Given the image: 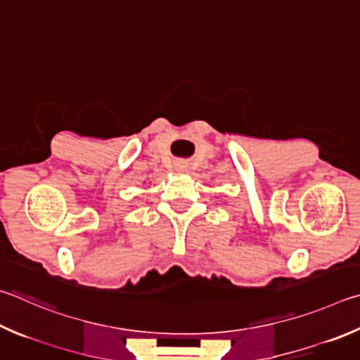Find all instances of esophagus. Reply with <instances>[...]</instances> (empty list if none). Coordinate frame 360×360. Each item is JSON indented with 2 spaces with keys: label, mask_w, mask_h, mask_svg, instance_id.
Instances as JSON below:
<instances>
[{
  "label": "esophagus",
  "mask_w": 360,
  "mask_h": 360,
  "mask_svg": "<svg viewBox=\"0 0 360 360\" xmlns=\"http://www.w3.org/2000/svg\"><path fill=\"white\" fill-rule=\"evenodd\" d=\"M174 167H176V169H178V172H181V173H184L186 169H187V165H186L184 162H179V163H176Z\"/></svg>",
  "instance_id": "obj_1"
}]
</instances>
